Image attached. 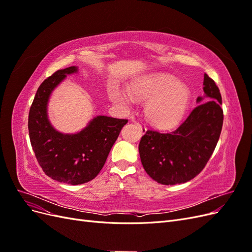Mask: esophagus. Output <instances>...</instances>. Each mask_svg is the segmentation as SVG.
Returning a JSON list of instances; mask_svg holds the SVG:
<instances>
[{"instance_id":"1","label":"esophagus","mask_w":252,"mask_h":252,"mask_svg":"<svg viewBox=\"0 0 252 252\" xmlns=\"http://www.w3.org/2000/svg\"><path fill=\"white\" fill-rule=\"evenodd\" d=\"M133 123L138 126L140 129H141V131L144 133V132H146V130H147V128H146V126H145V124L144 123H142V122H136V121H133Z\"/></svg>"}]
</instances>
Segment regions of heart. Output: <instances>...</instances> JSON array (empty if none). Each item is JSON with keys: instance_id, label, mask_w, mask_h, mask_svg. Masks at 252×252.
Masks as SVG:
<instances>
[{"instance_id": "1", "label": "heart", "mask_w": 252, "mask_h": 252, "mask_svg": "<svg viewBox=\"0 0 252 252\" xmlns=\"http://www.w3.org/2000/svg\"><path fill=\"white\" fill-rule=\"evenodd\" d=\"M134 95L142 101H148L145 112L148 120L161 129L177 126L188 109L191 91L185 83L166 73H156L134 80L131 83ZM112 100L122 107L129 108L135 98L131 93L113 88Z\"/></svg>"}]
</instances>
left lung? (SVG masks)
Masks as SVG:
<instances>
[{
    "label": "left lung",
    "mask_w": 252,
    "mask_h": 252,
    "mask_svg": "<svg viewBox=\"0 0 252 252\" xmlns=\"http://www.w3.org/2000/svg\"><path fill=\"white\" fill-rule=\"evenodd\" d=\"M203 89L208 101L201 103L187 119L169 133L148 129L140 141L139 151L145 171L163 185L186 183L196 177L209 161L222 131L224 114L220 89L204 74Z\"/></svg>",
    "instance_id": "1"
}]
</instances>
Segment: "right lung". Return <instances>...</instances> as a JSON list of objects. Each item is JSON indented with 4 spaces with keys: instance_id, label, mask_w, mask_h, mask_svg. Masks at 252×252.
<instances>
[{
    "instance_id": "obj_1",
    "label": "right lung",
    "mask_w": 252,
    "mask_h": 252,
    "mask_svg": "<svg viewBox=\"0 0 252 252\" xmlns=\"http://www.w3.org/2000/svg\"><path fill=\"white\" fill-rule=\"evenodd\" d=\"M71 66L56 71L37 88L28 116L30 143L43 171L60 183L79 185L94 180L107 159L111 147L128 120L97 116L78 133L57 131L47 117L49 96Z\"/></svg>"
}]
</instances>
